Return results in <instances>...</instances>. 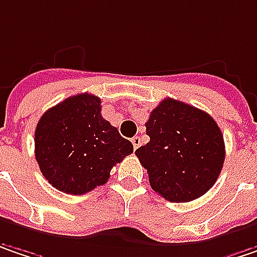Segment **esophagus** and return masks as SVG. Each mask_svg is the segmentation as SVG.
Instances as JSON below:
<instances>
[{
  "mask_svg": "<svg viewBox=\"0 0 257 257\" xmlns=\"http://www.w3.org/2000/svg\"><path fill=\"white\" fill-rule=\"evenodd\" d=\"M131 141H132V145H134V148H135V150L141 145V138H140V137H134Z\"/></svg>",
  "mask_w": 257,
  "mask_h": 257,
  "instance_id": "34e87169",
  "label": "esophagus"
}]
</instances>
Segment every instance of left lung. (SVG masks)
<instances>
[{"label":"left lung","mask_w":257,"mask_h":257,"mask_svg":"<svg viewBox=\"0 0 257 257\" xmlns=\"http://www.w3.org/2000/svg\"><path fill=\"white\" fill-rule=\"evenodd\" d=\"M150 143L135 156L148 172L154 192L170 202H190L217 182L224 160V137L209 114L164 98L145 123Z\"/></svg>","instance_id":"left-lung-1"}]
</instances>
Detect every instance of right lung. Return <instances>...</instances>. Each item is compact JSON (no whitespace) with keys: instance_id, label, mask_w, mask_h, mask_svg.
Masks as SVG:
<instances>
[{"instance_id":"1","label":"right lung","mask_w":257,"mask_h":257,"mask_svg":"<svg viewBox=\"0 0 257 257\" xmlns=\"http://www.w3.org/2000/svg\"><path fill=\"white\" fill-rule=\"evenodd\" d=\"M101 100L84 93L65 98L40 117L35 156L55 189L83 195L101 186L110 170L132 154L134 145L101 117Z\"/></svg>"}]
</instances>
